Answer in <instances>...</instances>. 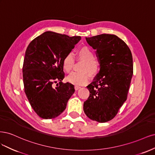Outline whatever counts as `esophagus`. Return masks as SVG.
Instances as JSON below:
<instances>
[{
    "mask_svg": "<svg viewBox=\"0 0 155 155\" xmlns=\"http://www.w3.org/2000/svg\"><path fill=\"white\" fill-rule=\"evenodd\" d=\"M81 87V86H74V89H75V90H78V89H79Z\"/></svg>",
    "mask_w": 155,
    "mask_h": 155,
    "instance_id": "esophagus-1",
    "label": "esophagus"
}]
</instances>
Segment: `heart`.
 Wrapping results in <instances>:
<instances>
[{
	"instance_id": "1",
	"label": "heart",
	"mask_w": 155,
	"mask_h": 155,
	"mask_svg": "<svg viewBox=\"0 0 155 155\" xmlns=\"http://www.w3.org/2000/svg\"><path fill=\"white\" fill-rule=\"evenodd\" d=\"M77 55L81 61H84L81 68L82 73H73L68 78L69 82L76 85H84L90 80L91 75H95L100 70L99 62L94 59V53L88 47L83 46L77 51ZM74 64V59L71 53H68L62 61L65 72L70 73Z\"/></svg>"
}]
</instances>
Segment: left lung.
<instances>
[{
	"label": "left lung",
	"instance_id": "1",
	"mask_svg": "<svg viewBox=\"0 0 155 155\" xmlns=\"http://www.w3.org/2000/svg\"><path fill=\"white\" fill-rule=\"evenodd\" d=\"M96 49L100 71L87 86L89 96L84 102V111L92 120L104 123L116 116L127 100L133 73L130 49L114 35L86 37Z\"/></svg>",
	"mask_w": 155,
	"mask_h": 155
}]
</instances>
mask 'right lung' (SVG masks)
I'll return each mask as SVG.
<instances>
[{"label": "right lung", "mask_w": 155, "mask_h": 155, "mask_svg": "<svg viewBox=\"0 0 155 155\" xmlns=\"http://www.w3.org/2000/svg\"><path fill=\"white\" fill-rule=\"evenodd\" d=\"M81 39L79 36L70 37L49 31L28 45L22 68L24 92L33 110L42 118L60 115L74 92L73 84L62 82V61ZM57 81L59 84L54 87Z\"/></svg>", "instance_id": "add662e5"}]
</instances>
